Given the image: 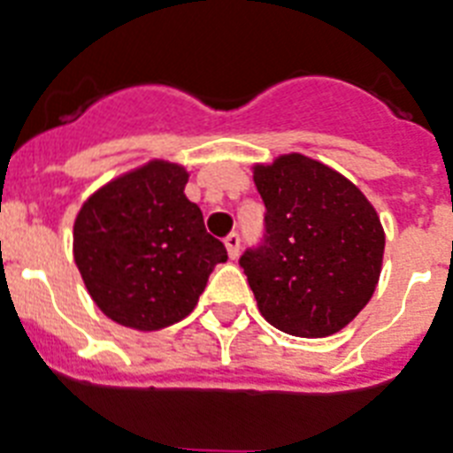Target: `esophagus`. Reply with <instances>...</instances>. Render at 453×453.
Instances as JSON below:
<instances>
[{"mask_svg": "<svg viewBox=\"0 0 453 453\" xmlns=\"http://www.w3.org/2000/svg\"><path fill=\"white\" fill-rule=\"evenodd\" d=\"M239 244H242V239H239L237 233L227 234V237H226V249H227V256L233 257V260L239 256Z\"/></svg>", "mask_w": 453, "mask_h": 453, "instance_id": "1", "label": "esophagus"}]
</instances>
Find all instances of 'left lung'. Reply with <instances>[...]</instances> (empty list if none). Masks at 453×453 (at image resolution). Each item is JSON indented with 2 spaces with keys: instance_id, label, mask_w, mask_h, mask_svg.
<instances>
[{
  "instance_id": "obj_1",
  "label": "left lung",
  "mask_w": 453,
  "mask_h": 453,
  "mask_svg": "<svg viewBox=\"0 0 453 453\" xmlns=\"http://www.w3.org/2000/svg\"><path fill=\"white\" fill-rule=\"evenodd\" d=\"M267 234L244 267L262 318L280 332L325 338L371 302L382 272L385 230L348 177L303 154L253 165Z\"/></svg>"
}]
</instances>
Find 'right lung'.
Listing matches in <instances>:
<instances>
[{"label":"right lung","mask_w":453,"mask_h":453,"mask_svg":"<svg viewBox=\"0 0 453 453\" xmlns=\"http://www.w3.org/2000/svg\"><path fill=\"white\" fill-rule=\"evenodd\" d=\"M188 173L154 161L87 197L73 223V257L89 297L110 320L156 332L196 309L209 273L227 260L186 197Z\"/></svg>","instance_id":"1"}]
</instances>
